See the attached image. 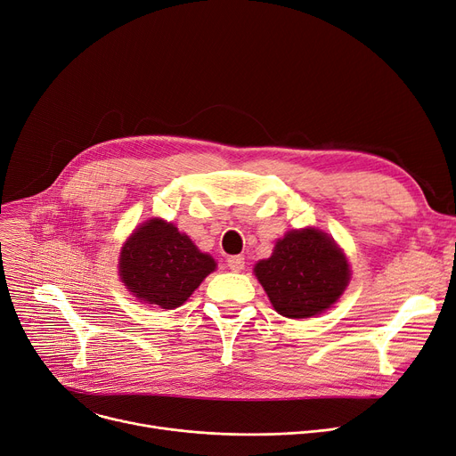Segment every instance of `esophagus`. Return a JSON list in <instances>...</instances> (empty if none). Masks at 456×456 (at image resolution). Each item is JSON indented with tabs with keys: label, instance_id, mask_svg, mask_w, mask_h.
<instances>
[{
	"label": "esophagus",
	"instance_id": "34e87169",
	"mask_svg": "<svg viewBox=\"0 0 456 456\" xmlns=\"http://www.w3.org/2000/svg\"><path fill=\"white\" fill-rule=\"evenodd\" d=\"M227 266H229V270H232V272H242L244 266H246V258L240 256V255L229 256V258H227Z\"/></svg>",
	"mask_w": 456,
	"mask_h": 456
}]
</instances>
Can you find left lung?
Instances as JSON below:
<instances>
[{
    "mask_svg": "<svg viewBox=\"0 0 456 456\" xmlns=\"http://www.w3.org/2000/svg\"><path fill=\"white\" fill-rule=\"evenodd\" d=\"M255 277L284 318H313L340 299L351 270L344 251L314 227L294 229L277 240L270 258L258 260Z\"/></svg>",
    "mask_w": 456,
    "mask_h": 456,
    "instance_id": "left-lung-1",
    "label": "left lung"
}]
</instances>
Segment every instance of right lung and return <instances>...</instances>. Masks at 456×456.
I'll list each match as a JSON object with an SVG mask.
<instances>
[{
    "label": "right lung",
    "mask_w": 456,
    "mask_h": 456,
    "mask_svg": "<svg viewBox=\"0 0 456 456\" xmlns=\"http://www.w3.org/2000/svg\"><path fill=\"white\" fill-rule=\"evenodd\" d=\"M118 268L119 279L136 299L172 310L194 294L216 270V262L174 224L151 218L127 238Z\"/></svg>",
    "instance_id": "obj_1"
}]
</instances>
